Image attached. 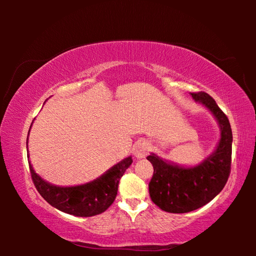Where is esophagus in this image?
Listing matches in <instances>:
<instances>
[{
    "label": "esophagus",
    "mask_w": 256,
    "mask_h": 256,
    "mask_svg": "<svg viewBox=\"0 0 256 256\" xmlns=\"http://www.w3.org/2000/svg\"><path fill=\"white\" fill-rule=\"evenodd\" d=\"M150 151V144L146 141H138L133 146V154L136 158H144Z\"/></svg>",
    "instance_id": "obj_1"
}]
</instances>
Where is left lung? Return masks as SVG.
<instances>
[{"instance_id":"left-lung-1","label":"left lung","mask_w":256,"mask_h":256,"mask_svg":"<svg viewBox=\"0 0 256 256\" xmlns=\"http://www.w3.org/2000/svg\"><path fill=\"white\" fill-rule=\"evenodd\" d=\"M190 94L214 115L222 138L214 152L196 167L176 166L154 154L146 157L154 166L149 183L151 200L170 214H185L206 206L222 192L230 175L232 133L228 118L210 94L204 92Z\"/></svg>"}]
</instances>
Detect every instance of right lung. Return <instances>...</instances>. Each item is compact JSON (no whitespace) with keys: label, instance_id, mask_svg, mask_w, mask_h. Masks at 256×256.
Returning a JSON list of instances; mask_svg holds the SVG:
<instances>
[{"label":"right lung","instance_id":"right-lung-1","mask_svg":"<svg viewBox=\"0 0 256 256\" xmlns=\"http://www.w3.org/2000/svg\"><path fill=\"white\" fill-rule=\"evenodd\" d=\"M132 162L131 157L125 158L99 178L88 184L71 188H60L47 183L34 172L30 162L29 170L37 190L50 206L68 214L92 216L102 214L112 206L118 196L120 177Z\"/></svg>","mask_w":256,"mask_h":256}]
</instances>
